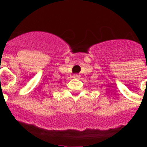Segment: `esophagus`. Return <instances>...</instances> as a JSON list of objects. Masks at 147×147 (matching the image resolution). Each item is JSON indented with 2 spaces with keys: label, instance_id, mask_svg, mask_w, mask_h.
<instances>
[{
  "label": "esophagus",
  "instance_id": "34e87169",
  "mask_svg": "<svg viewBox=\"0 0 147 147\" xmlns=\"http://www.w3.org/2000/svg\"><path fill=\"white\" fill-rule=\"evenodd\" d=\"M73 77L74 78H76V79H79V78L80 77V75H78V74H75V75L73 76Z\"/></svg>",
  "mask_w": 147,
  "mask_h": 147
}]
</instances>
